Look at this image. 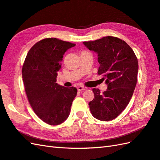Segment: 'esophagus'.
<instances>
[{"instance_id":"obj_1","label":"esophagus","mask_w":160,"mask_h":160,"mask_svg":"<svg viewBox=\"0 0 160 160\" xmlns=\"http://www.w3.org/2000/svg\"><path fill=\"white\" fill-rule=\"evenodd\" d=\"M77 88H78V91H79L86 90V88H85V87H83V86H79V87H78Z\"/></svg>"}]
</instances>
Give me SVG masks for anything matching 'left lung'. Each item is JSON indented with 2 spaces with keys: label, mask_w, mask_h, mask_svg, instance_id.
Instances as JSON below:
<instances>
[{
  "label": "left lung",
  "mask_w": 160,
  "mask_h": 160,
  "mask_svg": "<svg viewBox=\"0 0 160 160\" xmlns=\"http://www.w3.org/2000/svg\"><path fill=\"white\" fill-rule=\"evenodd\" d=\"M89 50L98 54V73L106 80L108 88L102 93L93 88L95 98L88 105L92 116L100 121L114 119L128 105L132 97L138 72V62L125 41L112 36L84 42Z\"/></svg>",
  "instance_id": "8db88e82"
}]
</instances>
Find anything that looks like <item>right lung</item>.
Returning <instances> with one entry per match:
<instances>
[{"label": "right lung", "instance_id": "right-lung-1", "mask_svg": "<svg viewBox=\"0 0 160 160\" xmlns=\"http://www.w3.org/2000/svg\"><path fill=\"white\" fill-rule=\"evenodd\" d=\"M75 46L57 38L42 39L30 49L22 66L30 105L40 119L51 125L61 124L68 118L77 94L76 88L56 82L63 54Z\"/></svg>", "mask_w": 160, "mask_h": 160}]
</instances>
